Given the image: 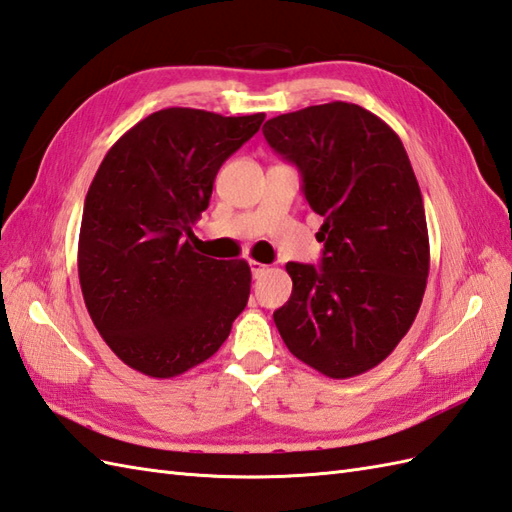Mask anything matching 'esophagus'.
Segmentation results:
<instances>
[{
  "instance_id": "obj_1",
  "label": "esophagus",
  "mask_w": 512,
  "mask_h": 512,
  "mask_svg": "<svg viewBox=\"0 0 512 512\" xmlns=\"http://www.w3.org/2000/svg\"><path fill=\"white\" fill-rule=\"evenodd\" d=\"M251 272H253L255 279H259L266 272V266L259 264V261H251Z\"/></svg>"
}]
</instances>
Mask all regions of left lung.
<instances>
[{
	"instance_id": "obj_1",
	"label": "left lung",
	"mask_w": 512,
	"mask_h": 512,
	"mask_svg": "<svg viewBox=\"0 0 512 512\" xmlns=\"http://www.w3.org/2000/svg\"><path fill=\"white\" fill-rule=\"evenodd\" d=\"M270 148L303 176L325 222L320 266L288 261L290 301L272 314L294 358L347 379L384 362L425 294L430 240L410 159L386 122L349 102L272 117Z\"/></svg>"
}]
</instances>
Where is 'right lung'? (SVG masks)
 Masks as SVG:
<instances>
[{"instance_id": "obj_1", "label": "right lung", "mask_w": 512, "mask_h": 512, "mask_svg": "<svg viewBox=\"0 0 512 512\" xmlns=\"http://www.w3.org/2000/svg\"><path fill=\"white\" fill-rule=\"evenodd\" d=\"M264 117L157 111L115 141L93 176L80 288L104 342L139 373L170 379L209 360L248 303L246 261L194 253L189 240L222 163Z\"/></svg>"}]
</instances>
